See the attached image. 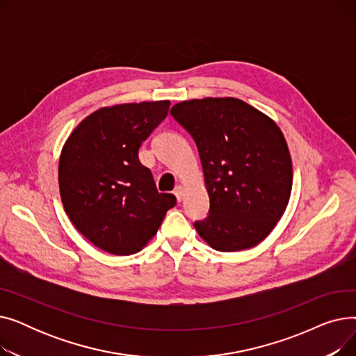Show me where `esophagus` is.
<instances>
[{"mask_svg": "<svg viewBox=\"0 0 356 356\" xmlns=\"http://www.w3.org/2000/svg\"><path fill=\"white\" fill-rule=\"evenodd\" d=\"M175 195H176V199L179 202L183 200V197H184V188H183V186H177V188L175 189Z\"/></svg>", "mask_w": 356, "mask_h": 356, "instance_id": "obj_1", "label": "esophagus"}]
</instances>
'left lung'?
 <instances>
[{
	"mask_svg": "<svg viewBox=\"0 0 356 356\" xmlns=\"http://www.w3.org/2000/svg\"><path fill=\"white\" fill-rule=\"evenodd\" d=\"M170 114L196 143L209 195L208 218L195 222L197 234L222 252L258 245L291 193L293 165L282 129L236 98L183 101Z\"/></svg>",
	"mask_w": 356,
	"mask_h": 356,
	"instance_id": "1",
	"label": "left lung"
}]
</instances>
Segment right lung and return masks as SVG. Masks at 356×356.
Instances as JSON below:
<instances>
[{"mask_svg": "<svg viewBox=\"0 0 356 356\" xmlns=\"http://www.w3.org/2000/svg\"><path fill=\"white\" fill-rule=\"evenodd\" d=\"M170 101L104 106L66 140L59 159L65 212L93 245L114 255L136 254L176 204L159 193L138 159L143 141L167 117Z\"/></svg>", "mask_w": 356, "mask_h": 356, "instance_id": "1", "label": "right lung"}]
</instances>
